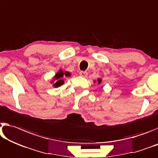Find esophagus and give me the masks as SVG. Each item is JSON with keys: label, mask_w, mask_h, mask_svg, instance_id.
I'll use <instances>...</instances> for the list:
<instances>
[{"label": "esophagus", "mask_w": 158, "mask_h": 158, "mask_svg": "<svg viewBox=\"0 0 158 158\" xmlns=\"http://www.w3.org/2000/svg\"><path fill=\"white\" fill-rule=\"evenodd\" d=\"M87 75H88V73H87V72H86V71H81V72H80V76L83 77H86L87 76Z\"/></svg>", "instance_id": "34e87169"}]
</instances>
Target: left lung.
Listing matches in <instances>:
<instances>
[{
    "mask_svg": "<svg viewBox=\"0 0 158 158\" xmlns=\"http://www.w3.org/2000/svg\"><path fill=\"white\" fill-rule=\"evenodd\" d=\"M102 79H101V78H98V79H97L98 84H101V82H102ZM96 82H97V81H96ZM94 82H95V81H94Z\"/></svg>",
    "mask_w": 158,
    "mask_h": 158,
    "instance_id": "1",
    "label": "left lung"
}]
</instances>
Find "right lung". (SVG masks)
Wrapping results in <instances>:
<instances>
[{
    "label": "right lung",
    "mask_w": 158,
    "mask_h": 158,
    "mask_svg": "<svg viewBox=\"0 0 158 158\" xmlns=\"http://www.w3.org/2000/svg\"><path fill=\"white\" fill-rule=\"evenodd\" d=\"M67 76H71V73H70L69 72L64 71H62V69H60L57 73L55 74V76L53 77V81H51V83L53 84V87H60L64 83L63 78L64 77Z\"/></svg>",
    "instance_id": "right-lung-1"
}]
</instances>
